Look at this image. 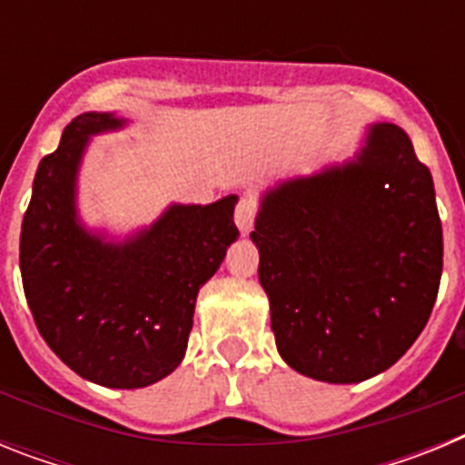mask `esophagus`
Masks as SVG:
<instances>
[{"mask_svg":"<svg viewBox=\"0 0 465 465\" xmlns=\"http://www.w3.org/2000/svg\"><path fill=\"white\" fill-rule=\"evenodd\" d=\"M256 216H258V204L253 197H240V203H237L235 207V223L237 228L244 232V235H249L253 228V223H256Z\"/></svg>","mask_w":465,"mask_h":465,"instance_id":"1","label":"esophagus"}]
</instances>
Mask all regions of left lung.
Instances as JSON below:
<instances>
[{
  "label": "left lung",
  "instance_id": "left-lung-1",
  "mask_svg": "<svg viewBox=\"0 0 465 465\" xmlns=\"http://www.w3.org/2000/svg\"><path fill=\"white\" fill-rule=\"evenodd\" d=\"M252 240L279 354L307 377L351 384L386 371L433 312V176L393 123L372 127L356 163L268 193Z\"/></svg>",
  "mask_w": 465,
  "mask_h": 465
}]
</instances>
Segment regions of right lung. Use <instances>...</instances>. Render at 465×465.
<instances>
[{
    "instance_id": "add662e5",
    "label": "right lung",
    "mask_w": 465,
    "mask_h": 465,
    "mask_svg": "<svg viewBox=\"0 0 465 465\" xmlns=\"http://www.w3.org/2000/svg\"><path fill=\"white\" fill-rule=\"evenodd\" d=\"M84 114L44 155L20 230V274L41 338L76 375L139 389L170 375L186 354L197 291L237 237V197L172 207L137 240L102 244L74 216V176L88 134L118 127Z\"/></svg>"
}]
</instances>
